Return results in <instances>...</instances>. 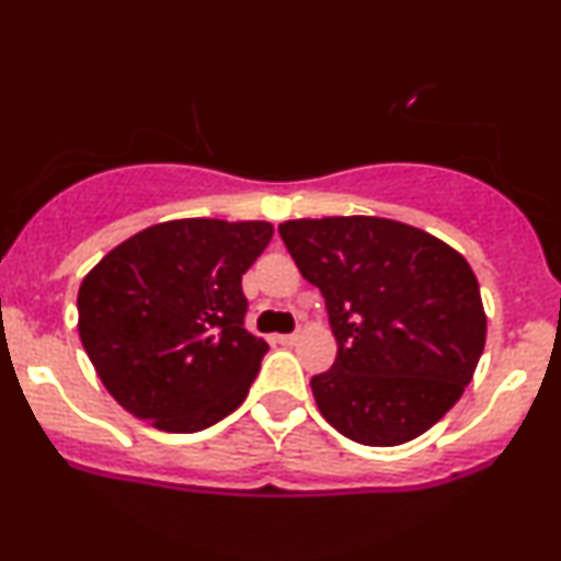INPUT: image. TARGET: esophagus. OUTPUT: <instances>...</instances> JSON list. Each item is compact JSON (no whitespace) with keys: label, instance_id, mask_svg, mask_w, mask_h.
<instances>
[{"label":"esophagus","instance_id":"1","mask_svg":"<svg viewBox=\"0 0 561 561\" xmlns=\"http://www.w3.org/2000/svg\"><path fill=\"white\" fill-rule=\"evenodd\" d=\"M300 340V332H293V334H279V337H276V343L279 345H295Z\"/></svg>","mask_w":561,"mask_h":561}]
</instances>
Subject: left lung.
Masks as SVG:
<instances>
[{"label": "left lung", "mask_w": 561, "mask_h": 561, "mask_svg": "<svg viewBox=\"0 0 561 561\" xmlns=\"http://www.w3.org/2000/svg\"><path fill=\"white\" fill-rule=\"evenodd\" d=\"M302 279L324 295L337 358L311 379L337 433L401 446L427 433L472 382L485 347L480 285L430 231L377 216L279 224Z\"/></svg>", "instance_id": "left-lung-1"}]
</instances>
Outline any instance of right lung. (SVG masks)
<instances>
[{
  "label": "right lung",
  "instance_id": "1",
  "mask_svg": "<svg viewBox=\"0 0 561 561\" xmlns=\"http://www.w3.org/2000/svg\"><path fill=\"white\" fill-rule=\"evenodd\" d=\"M272 237L268 221L176 218L137 231L83 276L81 345L128 414L199 433L244 401L268 345L242 324V274Z\"/></svg>",
  "mask_w": 561,
  "mask_h": 561
}]
</instances>
